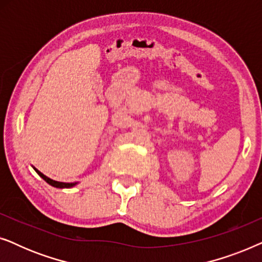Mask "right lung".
Instances as JSON below:
<instances>
[{
    "mask_svg": "<svg viewBox=\"0 0 262 262\" xmlns=\"http://www.w3.org/2000/svg\"><path fill=\"white\" fill-rule=\"evenodd\" d=\"M33 169H34L35 171H37L39 177L44 179V180H45L46 182H48L49 185H51V186H53V187H56V188H70V187H74V186L77 184V182H60V181H55V180H52V179H50V178L46 177V175L42 174L41 171H39V170L37 169V168L33 167Z\"/></svg>",
    "mask_w": 262,
    "mask_h": 262,
    "instance_id": "add662e5",
    "label": "right lung"
}]
</instances>
